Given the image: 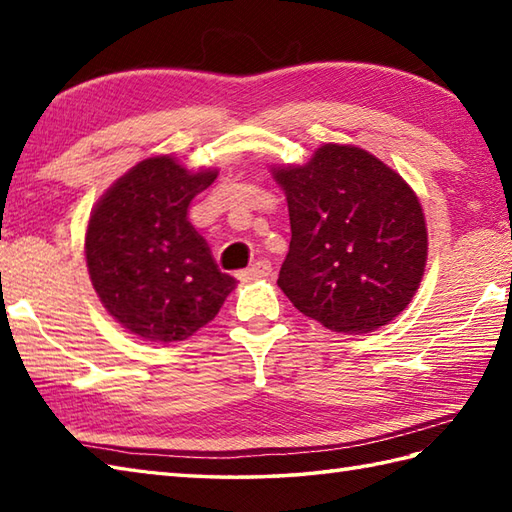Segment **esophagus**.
Instances as JSON below:
<instances>
[{"instance_id": "esophagus-1", "label": "esophagus", "mask_w": 512, "mask_h": 512, "mask_svg": "<svg viewBox=\"0 0 512 512\" xmlns=\"http://www.w3.org/2000/svg\"><path fill=\"white\" fill-rule=\"evenodd\" d=\"M270 273H273V264H270L268 259H257V262H255L253 266L242 270V273H239L237 277L242 279V281H253V279L268 277Z\"/></svg>"}]
</instances>
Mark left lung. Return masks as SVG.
Instances as JSON below:
<instances>
[{
  "instance_id": "obj_1",
  "label": "left lung",
  "mask_w": 512,
  "mask_h": 512,
  "mask_svg": "<svg viewBox=\"0 0 512 512\" xmlns=\"http://www.w3.org/2000/svg\"><path fill=\"white\" fill-rule=\"evenodd\" d=\"M275 178L292 231L277 284L292 306L343 334L398 317L427 264V228L409 184L345 145H323L306 167L277 169Z\"/></svg>"
}]
</instances>
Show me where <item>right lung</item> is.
Wrapping results in <instances>:
<instances>
[{
	"instance_id": "add662e5",
	"label": "right lung",
	"mask_w": 512,
	"mask_h": 512,
	"mask_svg": "<svg viewBox=\"0 0 512 512\" xmlns=\"http://www.w3.org/2000/svg\"><path fill=\"white\" fill-rule=\"evenodd\" d=\"M215 171L189 173L169 156L136 165L90 217L85 257L112 317L151 343L189 339L215 319L235 288L189 222L195 195Z\"/></svg>"
}]
</instances>
